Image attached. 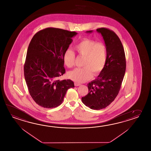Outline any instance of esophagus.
<instances>
[{
    "label": "esophagus",
    "instance_id": "esophagus-1",
    "mask_svg": "<svg viewBox=\"0 0 151 151\" xmlns=\"http://www.w3.org/2000/svg\"><path fill=\"white\" fill-rule=\"evenodd\" d=\"M74 84H75V86H81V84L76 83V82H75V83H74Z\"/></svg>",
    "mask_w": 151,
    "mask_h": 151
}]
</instances>
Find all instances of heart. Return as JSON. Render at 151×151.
Masks as SVG:
<instances>
[{"instance_id": "b5f03b06", "label": "heart", "mask_w": 151, "mask_h": 151, "mask_svg": "<svg viewBox=\"0 0 151 151\" xmlns=\"http://www.w3.org/2000/svg\"><path fill=\"white\" fill-rule=\"evenodd\" d=\"M75 49L80 56H84L83 68H77L69 73L72 80L82 83L89 80L92 77V73L97 76L102 72L107 61V48L104 43L97 42L95 40L85 38L77 43ZM63 60L68 68L75 65V54L71 49H67L63 54Z\"/></svg>"}]
</instances>
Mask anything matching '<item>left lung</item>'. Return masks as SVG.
Here are the masks:
<instances>
[{
    "label": "left lung",
    "mask_w": 151,
    "mask_h": 151,
    "mask_svg": "<svg viewBox=\"0 0 151 151\" xmlns=\"http://www.w3.org/2000/svg\"><path fill=\"white\" fill-rule=\"evenodd\" d=\"M97 31L102 34L107 48V61L97 78L88 84L89 92L82 97V101L97 110L107 107L118 95L125 73L126 58L120 39L114 31L103 27Z\"/></svg>",
    "instance_id": "obj_1"
}]
</instances>
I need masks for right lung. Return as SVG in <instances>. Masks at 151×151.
I'll return each instance as SVG.
<instances>
[{
  "mask_svg": "<svg viewBox=\"0 0 151 151\" xmlns=\"http://www.w3.org/2000/svg\"><path fill=\"white\" fill-rule=\"evenodd\" d=\"M77 33L49 27L37 32L28 47L24 76L28 91L37 104L56 108L63 101L67 91L74 88L70 80H59L65 72L63 54Z\"/></svg>",
  "mask_w": 151,
  "mask_h": 151,
  "instance_id": "obj_1",
  "label": "right lung"
}]
</instances>
